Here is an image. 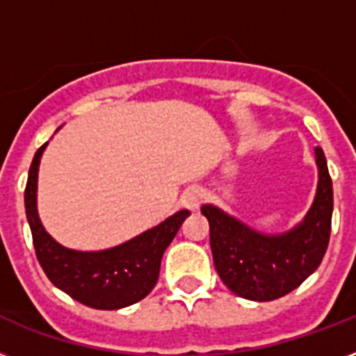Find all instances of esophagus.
<instances>
[{
	"label": "esophagus",
	"mask_w": 356,
	"mask_h": 356,
	"mask_svg": "<svg viewBox=\"0 0 356 356\" xmlns=\"http://www.w3.org/2000/svg\"><path fill=\"white\" fill-rule=\"evenodd\" d=\"M203 195H205L203 188H200V186H190V188L184 190V194L181 195V203H183V207H186L188 211H197L201 205V201H203Z\"/></svg>",
	"instance_id": "1"
}]
</instances>
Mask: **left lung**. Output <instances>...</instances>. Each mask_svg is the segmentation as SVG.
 Instances as JSON below:
<instances>
[{
    "mask_svg": "<svg viewBox=\"0 0 356 356\" xmlns=\"http://www.w3.org/2000/svg\"><path fill=\"white\" fill-rule=\"evenodd\" d=\"M318 188L309 212L284 233H260L220 207H201L211 227L212 259L223 284L251 301H273L312 275L329 245L332 181L321 147H316Z\"/></svg>",
    "mask_w": 356,
    "mask_h": 356,
    "instance_id": "left-lung-1",
    "label": "left lung"
}]
</instances>
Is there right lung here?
<instances>
[{
  "instance_id": "add662e5",
  "label": "right lung",
  "mask_w": 356,
  "mask_h": 356,
  "mask_svg": "<svg viewBox=\"0 0 356 356\" xmlns=\"http://www.w3.org/2000/svg\"><path fill=\"white\" fill-rule=\"evenodd\" d=\"M46 147L47 142L35 153L25 186V214L42 270L58 290L92 309L118 310L138 303L155 288L162 254L190 212H175L114 248L99 251L64 248L44 229L36 207L38 168Z\"/></svg>"
}]
</instances>
